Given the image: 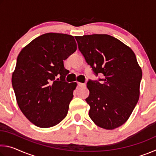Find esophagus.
Listing matches in <instances>:
<instances>
[{"mask_svg":"<svg viewBox=\"0 0 156 156\" xmlns=\"http://www.w3.org/2000/svg\"><path fill=\"white\" fill-rule=\"evenodd\" d=\"M77 84H78V87H84V86H85V84L79 83V82H78Z\"/></svg>","mask_w":156,"mask_h":156,"instance_id":"esophagus-1","label":"esophagus"}]
</instances>
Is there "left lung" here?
Returning <instances> with one entry per match:
<instances>
[{
    "label": "left lung",
    "instance_id": "8db88e82",
    "mask_svg": "<svg viewBox=\"0 0 156 156\" xmlns=\"http://www.w3.org/2000/svg\"><path fill=\"white\" fill-rule=\"evenodd\" d=\"M78 49L94 74L89 80V115L100 127L113 129L129 119L139 100L142 70L131 48L107 34L75 36Z\"/></svg>",
    "mask_w": 156,
    "mask_h": 156
}]
</instances>
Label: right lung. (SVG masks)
Here are the masks:
<instances>
[{
    "instance_id": "right-lung-1",
    "label": "right lung",
    "mask_w": 156,
    "mask_h": 156,
    "mask_svg": "<svg viewBox=\"0 0 156 156\" xmlns=\"http://www.w3.org/2000/svg\"><path fill=\"white\" fill-rule=\"evenodd\" d=\"M76 49L73 36L47 33L37 37L18 54L13 89L21 112L36 126L51 127L67 115L77 84L65 81L67 70L63 60Z\"/></svg>"
}]
</instances>
